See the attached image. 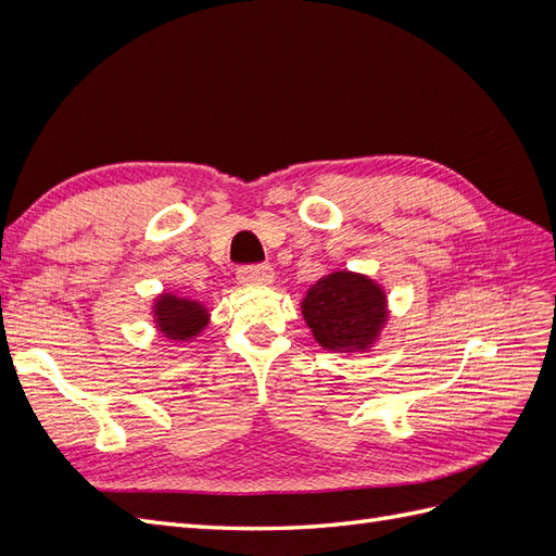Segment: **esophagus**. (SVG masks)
<instances>
[{"mask_svg": "<svg viewBox=\"0 0 556 556\" xmlns=\"http://www.w3.org/2000/svg\"><path fill=\"white\" fill-rule=\"evenodd\" d=\"M241 285H268L274 280V268L268 264H248L237 271Z\"/></svg>", "mask_w": 556, "mask_h": 556, "instance_id": "esophagus-1", "label": "esophagus"}]
</instances>
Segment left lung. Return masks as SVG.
Segmentation results:
<instances>
[{
  "mask_svg": "<svg viewBox=\"0 0 556 556\" xmlns=\"http://www.w3.org/2000/svg\"><path fill=\"white\" fill-rule=\"evenodd\" d=\"M306 325L315 341L327 350H364L384 323V294L368 280L350 271H336L308 290Z\"/></svg>",
  "mask_w": 556,
  "mask_h": 556,
  "instance_id": "obj_1",
  "label": "left lung"
}]
</instances>
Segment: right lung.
I'll return each instance as SVG.
<instances>
[{
	"mask_svg": "<svg viewBox=\"0 0 556 556\" xmlns=\"http://www.w3.org/2000/svg\"><path fill=\"white\" fill-rule=\"evenodd\" d=\"M155 315L160 331L176 341L190 339V336L199 333L208 323V315L204 308L190 299L178 296H162L155 306Z\"/></svg>",
	"mask_w": 556,
	"mask_h": 556,
	"instance_id": "add662e5",
	"label": "right lung"
}]
</instances>
